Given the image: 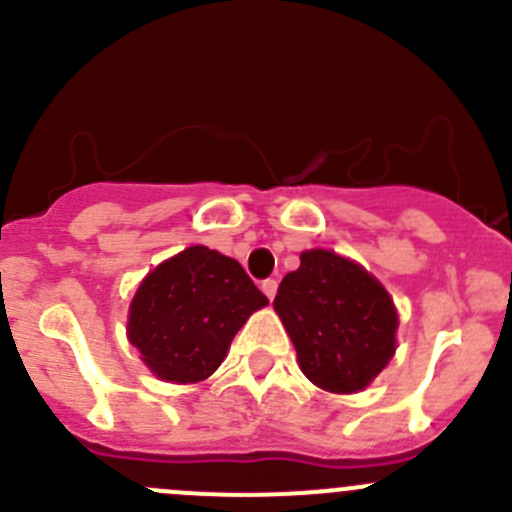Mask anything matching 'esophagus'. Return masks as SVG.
I'll return each mask as SVG.
<instances>
[{"label": "esophagus", "mask_w": 512, "mask_h": 512, "mask_svg": "<svg viewBox=\"0 0 512 512\" xmlns=\"http://www.w3.org/2000/svg\"><path fill=\"white\" fill-rule=\"evenodd\" d=\"M262 292L267 294V299H275V294H277V280H265L262 282Z\"/></svg>", "instance_id": "esophagus-1"}]
</instances>
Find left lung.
I'll return each instance as SVG.
<instances>
[{"label":"left lung","instance_id":"1","mask_svg":"<svg viewBox=\"0 0 512 512\" xmlns=\"http://www.w3.org/2000/svg\"><path fill=\"white\" fill-rule=\"evenodd\" d=\"M299 369L332 394H356L396 352V307L389 292L356 262L307 250L275 297Z\"/></svg>","mask_w":512,"mask_h":512}]
</instances>
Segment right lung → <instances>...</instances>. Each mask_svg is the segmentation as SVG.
<instances>
[{"instance_id":"add662e5","label":"right lung","mask_w":512,"mask_h":512,"mask_svg":"<svg viewBox=\"0 0 512 512\" xmlns=\"http://www.w3.org/2000/svg\"><path fill=\"white\" fill-rule=\"evenodd\" d=\"M265 304L240 262L193 245L141 282L128 309V339L158 379L195 384L218 369L232 337Z\"/></svg>"}]
</instances>
